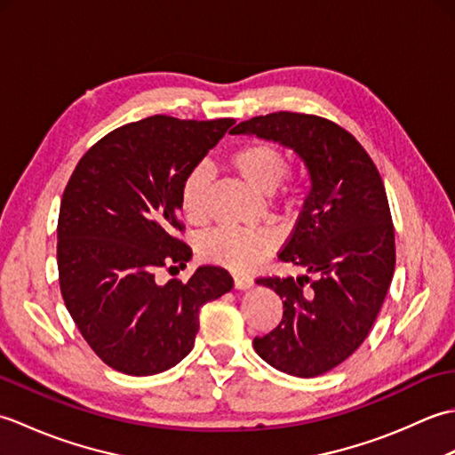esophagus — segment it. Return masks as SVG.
I'll return each instance as SVG.
<instances>
[{"mask_svg":"<svg viewBox=\"0 0 455 455\" xmlns=\"http://www.w3.org/2000/svg\"><path fill=\"white\" fill-rule=\"evenodd\" d=\"M254 285V279L248 277V275H235V287L236 289H243V291H246V289H252Z\"/></svg>","mask_w":455,"mask_h":455,"instance_id":"obj_1","label":"esophagus"}]
</instances>
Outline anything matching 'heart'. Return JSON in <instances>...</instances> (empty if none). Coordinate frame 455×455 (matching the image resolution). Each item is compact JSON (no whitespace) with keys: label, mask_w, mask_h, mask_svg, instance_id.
<instances>
[{"label":"heart","mask_w":455,"mask_h":455,"mask_svg":"<svg viewBox=\"0 0 455 455\" xmlns=\"http://www.w3.org/2000/svg\"><path fill=\"white\" fill-rule=\"evenodd\" d=\"M228 168L256 193L269 196L282 183L287 172L285 154L267 142H252L228 156ZM211 178L207 168H193L180 188V209L191 225H201L209 217ZM275 244L267 228L219 227L201 238L199 252L207 262L219 264L233 272H248Z\"/></svg>","instance_id":"heart-1"}]
</instances>
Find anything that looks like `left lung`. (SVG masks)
<instances>
[{"mask_svg":"<svg viewBox=\"0 0 455 455\" xmlns=\"http://www.w3.org/2000/svg\"><path fill=\"white\" fill-rule=\"evenodd\" d=\"M230 132L282 144L307 170L303 211L279 259L315 279H258L283 299V318L254 350L283 373L323 375L360 347L389 291L395 230L381 176L350 132L315 115L269 113Z\"/></svg>","mask_w":455,"mask_h":455,"instance_id":"left-lung-1","label":"left lung"}]
</instances>
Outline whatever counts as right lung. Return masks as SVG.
<instances>
[{"instance_id": "right-lung-1", "label": "right lung", "mask_w": 455, "mask_h": 455, "mask_svg": "<svg viewBox=\"0 0 455 455\" xmlns=\"http://www.w3.org/2000/svg\"><path fill=\"white\" fill-rule=\"evenodd\" d=\"M233 124L166 115L129 123L93 144L68 181L60 291L84 340L113 370L139 377L180 363L196 342L199 308L233 289L217 266H199L186 283L154 279L160 267L189 262V246L176 238L180 188Z\"/></svg>"}]
</instances>
